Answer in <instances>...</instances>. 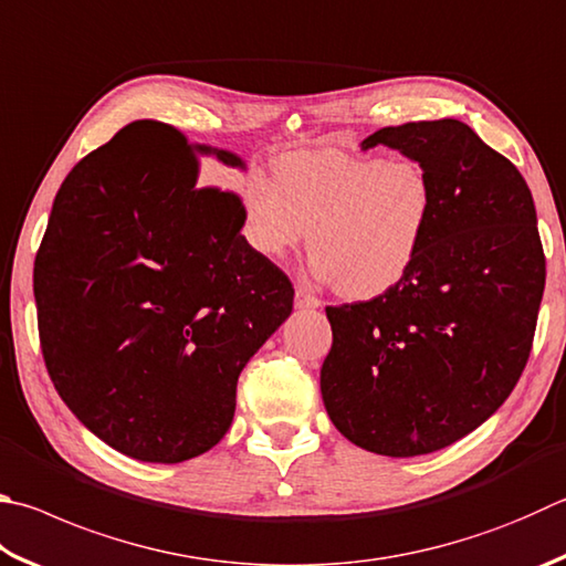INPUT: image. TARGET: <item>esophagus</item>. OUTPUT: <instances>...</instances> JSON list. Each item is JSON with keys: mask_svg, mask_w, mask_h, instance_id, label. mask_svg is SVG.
<instances>
[{"mask_svg": "<svg viewBox=\"0 0 566 566\" xmlns=\"http://www.w3.org/2000/svg\"><path fill=\"white\" fill-rule=\"evenodd\" d=\"M294 304L300 306V310H316V306H322V300H318V296H314V294H310V290H304V286H296Z\"/></svg>", "mask_w": 566, "mask_h": 566, "instance_id": "obj_1", "label": "esophagus"}]
</instances>
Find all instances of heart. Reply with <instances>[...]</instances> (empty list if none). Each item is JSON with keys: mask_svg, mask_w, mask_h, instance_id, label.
<instances>
[{"mask_svg": "<svg viewBox=\"0 0 566 566\" xmlns=\"http://www.w3.org/2000/svg\"><path fill=\"white\" fill-rule=\"evenodd\" d=\"M433 212V182L410 158L292 153L276 163V178L254 170L242 188L252 248L284 256L310 240L314 276L346 300H374L403 280Z\"/></svg>", "mask_w": 566, "mask_h": 566, "instance_id": "obj_1", "label": "heart"}]
</instances>
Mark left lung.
<instances>
[{
    "mask_svg": "<svg viewBox=\"0 0 566 566\" xmlns=\"http://www.w3.org/2000/svg\"><path fill=\"white\" fill-rule=\"evenodd\" d=\"M388 146L428 170L436 212L403 280L326 306L322 398L338 433L388 458L455 443L495 413L532 352L544 250L525 178L455 118L388 126Z\"/></svg>",
    "mask_w": 566,
    "mask_h": 566,
    "instance_id": "8db88e82",
    "label": "left lung"
}]
</instances>
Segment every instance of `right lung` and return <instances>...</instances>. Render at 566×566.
Masks as SVG:
<instances>
[{"label": "right lung", "instance_id": "add662e5", "mask_svg": "<svg viewBox=\"0 0 566 566\" xmlns=\"http://www.w3.org/2000/svg\"><path fill=\"white\" fill-rule=\"evenodd\" d=\"M202 156L244 168L168 123H128L61 182L34 262L54 388L143 462L220 443L242 368L294 304L290 276L240 234V195L198 182Z\"/></svg>", "mask_w": 566, "mask_h": 566}]
</instances>
